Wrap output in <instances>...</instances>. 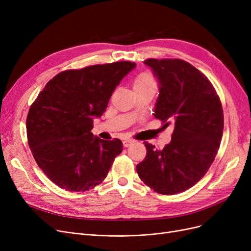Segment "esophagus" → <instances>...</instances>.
Segmentation results:
<instances>
[{
  "mask_svg": "<svg viewBox=\"0 0 251 251\" xmlns=\"http://www.w3.org/2000/svg\"><path fill=\"white\" fill-rule=\"evenodd\" d=\"M134 142V140H132V139H124L123 140V146H124V148H128V147H130L131 144H132Z\"/></svg>",
  "mask_w": 251,
  "mask_h": 251,
  "instance_id": "esophagus-1",
  "label": "esophagus"
}]
</instances>
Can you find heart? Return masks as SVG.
Wrapping results in <instances>:
<instances>
[{"label":"heart","mask_w":251,"mask_h":251,"mask_svg":"<svg viewBox=\"0 0 251 251\" xmlns=\"http://www.w3.org/2000/svg\"><path fill=\"white\" fill-rule=\"evenodd\" d=\"M156 83L154 78L149 74V73H141L139 74L134 80L133 83V88L138 89V88H155Z\"/></svg>","instance_id":"heart-1"}]
</instances>
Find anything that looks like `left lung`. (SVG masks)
Wrapping results in <instances>:
<instances>
[{
	"label": "left lung",
	"instance_id": "8db88e82",
	"mask_svg": "<svg viewBox=\"0 0 251 251\" xmlns=\"http://www.w3.org/2000/svg\"><path fill=\"white\" fill-rule=\"evenodd\" d=\"M160 84L154 117L174 125L163 150L146 142L147 156L136 166L141 181L153 191L172 195L189 189L213 164L224 129L222 103L200 70L180 59H148Z\"/></svg>",
	"mask_w": 251,
	"mask_h": 251
}]
</instances>
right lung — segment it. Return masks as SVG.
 Returning <instances> with one entry per match:
<instances>
[{"instance_id":"obj_1","label":"right lung","mask_w":251,"mask_h":251,"mask_svg":"<svg viewBox=\"0 0 251 251\" xmlns=\"http://www.w3.org/2000/svg\"><path fill=\"white\" fill-rule=\"evenodd\" d=\"M136 64L115 62L66 70L46 84L31 104L26 131L38 167L67 191L92 189L123 151L120 139L94 136V117L108 107L116 86Z\"/></svg>"}]
</instances>
